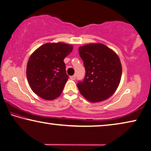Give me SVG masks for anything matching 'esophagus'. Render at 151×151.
<instances>
[{"label":"esophagus","mask_w":151,"mask_h":151,"mask_svg":"<svg viewBox=\"0 0 151 151\" xmlns=\"http://www.w3.org/2000/svg\"><path fill=\"white\" fill-rule=\"evenodd\" d=\"M70 79H71V80H75V78H76V75H73V76H70Z\"/></svg>","instance_id":"obj_1"}]
</instances>
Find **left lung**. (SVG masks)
<instances>
[{"instance_id": "8db88e82", "label": "left lung", "mask_w": 151, "mask_h": 151, "mask_svg": "<svg viewBox=\"0 0 151 151\" xmlns=\"http://www.w3.org/2000/svg\"><path fill=\"white\" fill-rule=\"evenodd\" d=\"M85 68L83 81L77 83L80 93L90 102L107 100L121 81L122 66L113 50L102 43H90L78 48Z\"/></svg>"}]
</instances>
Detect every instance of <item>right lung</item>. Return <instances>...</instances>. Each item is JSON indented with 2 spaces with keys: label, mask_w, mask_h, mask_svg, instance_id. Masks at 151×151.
<instances>
[{
  "label": "right lung",
  "mask_w": 151,
  "mask_h": 151,
  "mask_svg": "<svg viewBox=\"0 0 151 151\" xmlns=\"http://www.w3.org/2000/svg\"><path fill=\"white\" fill-rule=\"evenodd\" d=\"M73 49L72 45L58 42H47L34 51L26 68L34 93L46 100L59 97L68 78L64 60Z\"/></svg>",
  "instance_id": "1"
}]
</instances>
